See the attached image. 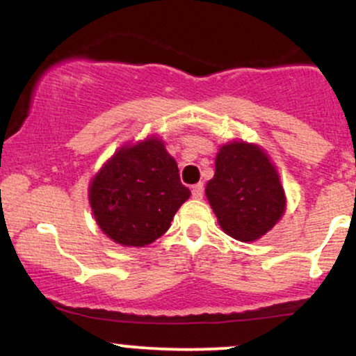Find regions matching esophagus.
Listing matches in <instances>:
<instances>
[{"instance_id":"34e87169","label":"esophagus","mask_w":356,"mask_h":356,"mask_svg":"<svg viewBox=\"0 0 356 356\" xmlns=\"http://www.w3.org/2000/svg\"><path fill=\"white\" fill-rule=\"evenodd\" d=\"M203 193H204V186L203 183H198L191 188V195L195 200H203Z\"/></svg>"}]
</instances>
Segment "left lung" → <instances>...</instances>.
<instances>
[{"mask_svg": "<svg viewBox=\"0 0 356 356\" xmlns=\"http://www.w3.org/2000/svg\"><path fill=\"white\" fill-rule=\"evenodd\" d=\"M214 168L204 193L226 234L252 243L277 225L287 198L264 148L232 140L219 147Z\"/></svg>", "mask_w": 356, "mask_h": 356, "instance_id": "1", "label": "left lung"}]
</instances>
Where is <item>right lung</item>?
Wrapping results in <instances>:
<instances>
[{"label": "right lung", "mask_w": 356, "mask_h": 356, "mask_svg": "<svg viewBox=\"0 0 356 356\" xmlns=\"http://www.w3.org/2000/svg\"><path fill=\"white\" fill-rule=\"evenodd\" d=\"M190 195L177 161L156 137L118 148L89 185L95 222L125 248H143L163 236Z\"/></svg>", "instance_id": "obj_1"}]
</instances>
